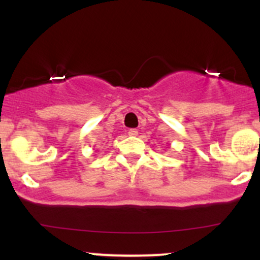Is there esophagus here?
<instances>
[{
  "instance_id": "34e87169",
  "label": "esophagus",
  "mask_w": 260,
  "mask_h": 260,
  "mask_svg": "<svg viewBox=\"0 0 260 260\" xmlns=\"http://www.w3.org/2000/svg\"><path fill=\"white\" fill-rule=\"evenodd\" d=\"M128 134H129L131 137H136L137 134H138V131H137V129H134V128H132V129H129V131H128Z\"/></svg>"
}]
</instances>
